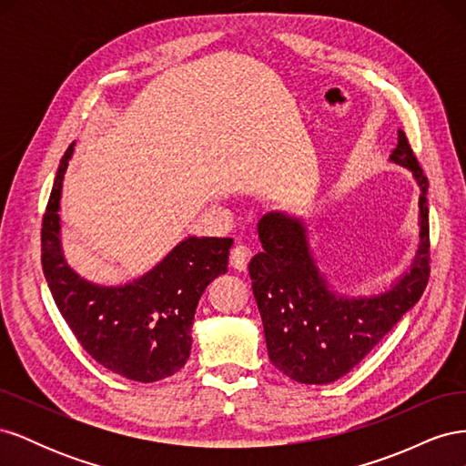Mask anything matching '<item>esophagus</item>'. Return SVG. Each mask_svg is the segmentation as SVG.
Segmentation results:
<instances>
[{"mask_svg": "<svg viewBox=\"0 0 466 466\" xmlns=\"http://www.w3.org/2000/svg\"><path fill=\"white\" fill-rule=\"evenodd\" d=\"M252 257V248L248 245H243V243H237L233 248H231V255H229V262L231 266L235 268V270L243 272L247 270V264Z\"/></svg>", "mask_w": 466, "mask_h": 466, "instance_id": "34e87169", "label": "esophagus"}]
</instances>
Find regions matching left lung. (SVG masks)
<instances>
[{"label":"left lung","mask_w":466,"mask_h":466,"mask_svg":"<svg viewBox=\"0 0 466 466\" xmlns=\"http://www.w3.org/2000/svg\"><path fill=\"white\" fill-rule=\"evenodd\" d=\"M389 161L408 168L418 182L420 245L410 268L385 291L358 298L338 293L320 272L301 219L270 211L258 221L262 252L248 262V274L268 358L298 383L327 385L350 373L428 286V178L402 130Z\"/></svg>","instance_id":"left-lung-1"}]
</instances>
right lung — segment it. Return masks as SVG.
<instances>
[{
    "label": "right lung",
    "mask_w": 466,
    "mask_h": 466,
    "mask_svg": "<svg viewBox=\"0 0 466 466\" xmlns=\"http://www.w3.org/2000/svg\"><path fill=\"white\" fill-rule=\"evenodd\" d=\"M64 153L42 218V270L67 327L87 354L112 373L153 383L190 358L194 313L211 279L228 272L229 237H187L144 276L103 286L69 268L62 250L60 198L74 155Z\"/></svg>",
    "instance_id": "obj_1"
}]
</instances>
